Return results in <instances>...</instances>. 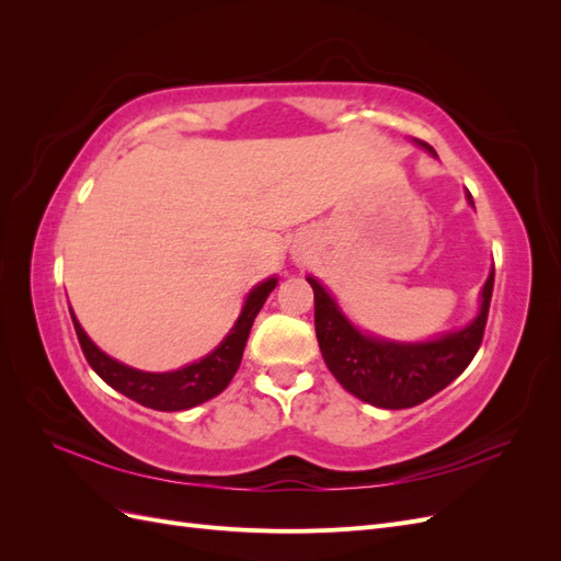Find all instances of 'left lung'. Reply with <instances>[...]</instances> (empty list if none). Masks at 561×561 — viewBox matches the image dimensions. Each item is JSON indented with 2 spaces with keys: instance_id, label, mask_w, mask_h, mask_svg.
<instances>
[{
  "instance_id": "obj_1",
  "label": "left lung",
  "mask_w": 561,
  "mask_h": 561,
  "mask_svg": "<svg viewBox=\"0 0 561 561\" xmlns=\"http://www.w3.org/2000/svg\"><path fill=\"white\" fill-rule=\"evenodd\" d=\"M419 145L433 151L426 142ZM468 201L472 206L470 192ZM307 280L313 287L316 336L328 369L348 393L383 410H407L421 404L461 375L482 344L491 293H494V268H491L482 287L480 313L470 325L433 342L396 344L353 328L325 287L311 276Z\"/></svg>"
}]
</instances>
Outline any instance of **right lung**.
I'll return each instance as SVG.
<instances>
[{"instance_id":"obj_1","label":"right lung","mask_w":561,"mask_h":561,"mask_svg":"<svg viewBox=\"0 0 561 561\" xmlns=\"http://www.w3.org/2000/svg\"><path fill=\"white\" fill-rule=\"evenodd\" d=\"M276 283H278L276 278H266L264 283L254 287L243 304V311L239 320H236L233 330L227 334L222 344L206 355V358H201L198 363H192L175 371H163V375H159V371L133 369L124 363L110 358V355L100 351L91 342L89 334L81 330L72 309L70 313H72L81 351L87 355L89 365L95 369V375L100 379L110 383L114 390H118V393H124L126 398L149 407V410L182 412L219 396L229 386L236 369L241 365L252 322L257 318L260 309L264 307V301L271 295V290L276 287Z\"/></svg>"}]
</instances>
